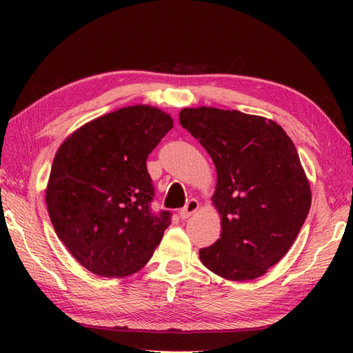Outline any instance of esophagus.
I'll return each instance as SVG.
<instances>
[{"instance_id": "obj_1", "label": "esophagus", "mask_w": 353, "mask_h": 353, "mask_svg": "<svg viewBox=\"0 0 353 353\" xmlns=\"http://www.w3.org/2000/svg\"><path fill=\"white\" fill-rule=\"evenodd\" d=\"M197 209H199V201L196 199H191L188 203L185 205V208L181 209L179 215H181L182 220H185V219H188V216H191L194 212H197Z\"/></svg>"}]
</instances>
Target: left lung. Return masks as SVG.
I'll return each mask as SVG.
<instances>
[{
  "instance_id": "obj_1",
  "label": "left lung",
  "mask_w": 353,
  "mask_h": 353,
  "mask_svg": "<svg viewBox=\"0 0 353 353\" xmlns=\"http://www.w3.org/2000/svg\"><path fill=\"white\" fill-rule=\"evenodd\" d=\"M179 121L216 170L221 235L200 249L201 264L229 281L256 279L290 250L310 212L297 150L279 124L239 110L186 108Z\"/></svg>"
}]
</instances>
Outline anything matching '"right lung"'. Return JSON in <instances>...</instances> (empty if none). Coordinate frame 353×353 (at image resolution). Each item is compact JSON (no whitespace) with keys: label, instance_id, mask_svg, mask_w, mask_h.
<instances>
[{"label":"right lung","instance_id":"right-lung-1","mask_svg":"<svg viewBox=\"0 0 353 353\" xmlns=\"http://www.w3.org/2000/svg\"><path fill=\"white\" fill-rule=\"evenodd\" d=\"M172 129L163 110L137 104L92 119L59 147L45 190L59 239L89 272H139L159 245L171 214H153L147 157Z\"/></svg>","mask_w":353,"mask_h":353}]
</instances>
